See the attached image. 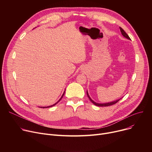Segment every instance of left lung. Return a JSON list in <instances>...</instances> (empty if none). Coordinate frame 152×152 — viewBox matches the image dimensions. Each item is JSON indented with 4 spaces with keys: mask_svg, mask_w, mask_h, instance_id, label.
Instances as JSON below:
<instances>
[{
    "mask_svg": "<svg viewBox=\"0 0 152 152\" xmlns=\"http://www.w3.org/2000/svg\"><path fill=\"white\" fill-rule=\"evenodd\" d=\"M119 28H120V31H121V34H122V35H123L124 37H125L126 38L128 39H131L130 37H129V36L126 34V33L124 31V29H123V28H121V27ZM87 96H88L89 100L91 101V102H92V103H94V105H95L96 106H99V107H108V106L113 105L115 104V103H116L118 102H119V100H120L121 99H120L117 100H116V101H114V102H110V103H96V102H94V101L91 99V97H89V95L88 92H87Z\"/></svg>",
    "mask_w": 152,
    "mask_h": 152,
    "instance_id": "1",
    "label": "left lung"
}]
</instances>
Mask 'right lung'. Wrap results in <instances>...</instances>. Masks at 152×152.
Instances as JSON below:
<instances>
[{
    "label": "right lung",
    "instance_id": "right-lung-1",
    "mask_svg": "<svg viewBox=\"0 0 152 152\" xmlns=\"http://www.w3.org/2000/svg\"><path fill=\"white\" fill-rule=\"evenodd\" d=\"M65 92H64V93H63V94L62 95V96H61V97L60 98V99L57 102V103H55V104H53V105H51V106H49V107H41V108H49V107H53V106H54V105H55L56 104H57V103H58V102H59L60 100H61V99H62V97H63V95H64V94H65Z\"/></svg>",
    "mask_w": 152,
    "mask_h": 152
}]
</instances>
